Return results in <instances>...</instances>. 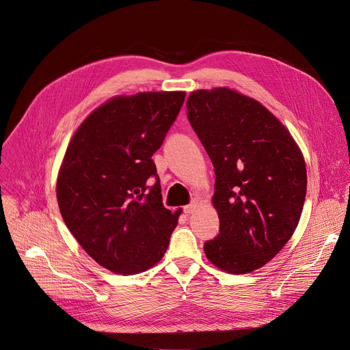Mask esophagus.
Segmentation results:
<instances>
[{"instance_id":"obj_1","label":"esophagus","mask_w":350,"mask_h":350,"mask_svg":"<svg viewBox=\"0 0 350 350\" xmlns=\"http://www.w3.org/2000/svg\"><path fill=\"white\" fill-rule=\"evenodd\" d=\"M197 208H198V201H194V202H191L189 205L184 206V213L191 215V213H194L197 211Z\"/></svg>"}]
</instances>
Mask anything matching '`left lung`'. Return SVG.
<instances>
[{
	"instance_id": "8db88e82",
	"label": "left lung",
	"mask_w": 350,
	"mask_h": 350,
	"mask_svg": "<svg viewBox=\"0 0 350 350\" xmlns=\"http://www.w3.org/2000/svg\"><path fill=\"white\" fill-rule=\"evenodd\" d=\"M187 116L216 174L220 233L204 244L205 256L220 271L250 273L299 225L307 191L303 153L264 105L230 88L191 92Z\"/></svg>"
}]
</instances>
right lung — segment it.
<instances>
[{"label": "right lung", "mask_w": 350, "mask_h": 350, "mask_svg": "<svg viewBox=\"0 0 350 350\" xmlns=\"http://www.w3.org/2000/svg\"><path fill=\"white\" fill-rule=\"evenodd\" d=\"M185 92L120 94L94 109L72 135L57 177L62 219L103 268L135 275L165 256L181 209L162 202L152 154L176 120Z\"/></svg>", "instance_id": "right-lung-1"}]
</instances>
